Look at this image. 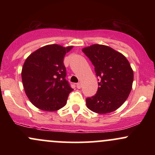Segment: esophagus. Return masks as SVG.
<instances>
[{"mask_svg": "<svg viewBox=\"0 0 155 155\" xmlns=\"http://www.w3.org/2000/svg\"><path fill=\"white\" fill-rule=\"evenodd\" d=\"M81 86H82V85H81V82H79V83L76 84V87H77L78 89L81 88Z\"/></svg>", "mask_w": 155, "mask_h": 155, "instance_id": "obj_1", "label": "esophagus"}]
</instances>
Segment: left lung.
<instances>
[{
  "instance_id": "obj_1",
  "label": "left lung",
  "mask_w": 155,
  "mask_h": 155,
  "mask_svg": "<svg viewBox=\"0 0 155 155\" xmlns=\"http://www.w3.org/2000/svg\"><path fill=\"white\" fill-rule=\"evenodd\" d=\"M82 51L95 66L100 78L97 93L86 99L87 108L97 114L116 111L125 102L132 90L133 71L122 53L111 47L92 44Z\"/></svg>"
}]
</instances>
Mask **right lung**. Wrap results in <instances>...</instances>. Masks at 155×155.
<instances>
[{
    "label": "right lung",
    "mask_w": 155,
    "mask_h": 155,
    "mask_svg": "<svg viewBox=\"0 0 155 155\" xmlns=\"http://www.w3.org/2000/svg\"><path fill=\"white\" fill-rule=\"evenodd\" d=\"M74 47L49 44L31 53L22 66V81L25 92L36 108L55 111L66 104L73 89L65 80L64 57Z\"/></svg>",
    "instance_id": "1"
}]
</instances>
